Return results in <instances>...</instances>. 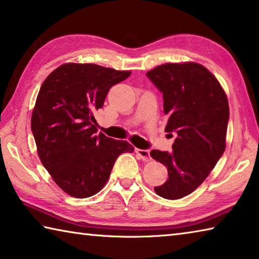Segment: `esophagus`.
I'll return each mask as SVG.
<instances>
[{
	"label": "esophagus",
	"mask_w": 259,
	"mask_h": 259,
	"mask_svg": "<svg viewBox=\"0 0 259 259\" xmlns=\"http://www.w3.org/2000/svg\"><path fill=\"white\" fill-rule=\"evenodd\" d=\"M135 152L137 153V155H138L143 161L148 162V161L152 160L151 154H150V151H148V150H140V148H136Z\"/></svg>",
	"instance_id": "34e87169"
}]
</instances>
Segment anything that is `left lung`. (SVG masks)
<instances>
[{
    "mask_svg": "<svg viewBox=\"0 0 259 259\" xmlns=\"http://www.w3.org/2000/svg\"><path fill=\"white\" fill-rule=\"evenodd\" d=\"M146 75L163 95L165 130L177 134L172 153L151 152L169 176L154 191L164 199H182L204 182L225 151L229 102L217 78L198 63H168Z\"/></svg>",
    "mask_w": 259,
    "mask_h": 259,
    "instance_id": "8db88e82",
    "label": "left lung"
}]
</instances>
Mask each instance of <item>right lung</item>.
I'll return each instance as SVG.
<instances>
[{
  "label": "right lung",
  "instance_id": "1",
  "mask_svg": "<svg viewBox=\"0 0 259 259\" xmlns=\"http://www.w3.org/2000/svg\"><path fill=\"white\" fill-rule=\"evenodd\" d=\"M130 74L95 64L68 63L42 83L30 126L43 166L68 195H95L108 181L117 156L134 152L125 140L97 135L94 116L111 87Z\"/></svg>",
  "mask_w": 259,
  "mask_h": 259
}]
</instances>
